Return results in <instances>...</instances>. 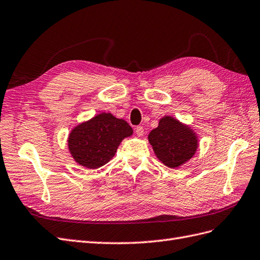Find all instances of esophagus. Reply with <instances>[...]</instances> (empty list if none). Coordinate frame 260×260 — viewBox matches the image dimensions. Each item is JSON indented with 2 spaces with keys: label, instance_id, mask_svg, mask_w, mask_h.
<instances>
[{
  "label": "esophagus",
  "instance_id": "obj_1",
  "mask_svg": "<svg viewBox=\"0 0 260 260\" xmlns=\"http://www.w3.org/2000/svg\"><path fill=\"white\" fill-rule=\"evenodd\" d=\"M136 134L139 137H142L144 135V127H143V126H137V127H136Z\"/></svg>",
  "mask_w": 260,
  "mask_h": 260
}]
</instances>
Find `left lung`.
<instances>
[{"instance_id": "left-lung-1", "label": "left lung", "mask_w": 260, "mask_h": 260, "mask_svg": "<svg viewBox=\"0 0 260 260\" xmlns=\"http://www.w3.org/2000/svg\"><path fill=\"white\" fill-rule=\"evenodd\" d=\"M148 140L155 157L171 169L180 168L188 162L199 146L196 132L189 125L170 115L160 118L158 127L149 133Z\"/></svg>"}]
</instances>
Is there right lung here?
I'll list each match as a JSON object with an SVG mask.
<instances>
[{"label":"right lung","instance_id":"right-lung-1","mask_svg":"<svg viewBox=\"0 0 260 260\" xmlns=\"http://www.w3.org/2000/svg\"><path fill=\"white\" fill-rule=\"evenodd\" d=\"M133 128L123 118L101 112L81 122L69 134L68 147L79 166L98 169L112 159L122 140L133 135Z\"/></svg>","mask_w":260,"mask_h":260}]
</instances>
